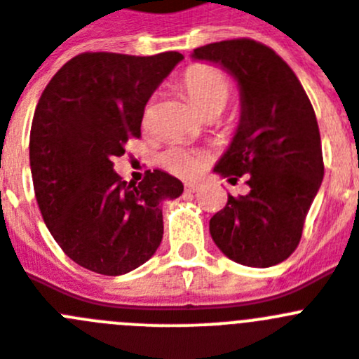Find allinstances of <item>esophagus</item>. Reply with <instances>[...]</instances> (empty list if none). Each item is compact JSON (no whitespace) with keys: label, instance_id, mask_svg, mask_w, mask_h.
<instances>
[{"label":"esophagus","instance_id":"1","mask_svg":"<svg viewBox=\"0 0 359 359\" xmlns=\"http://www.w3.org/2000/svg\"><path fill=\"white\" fill-rule=\"evenodd\" d=\"M200 187H202V186H200L198 182H186V191H187V193L198 191Z\"/></svg>","mask_w":359,"mask_h":359}]
</instances>
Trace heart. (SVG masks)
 I'll return each mask as SVG.
<instances>
[{
	"instance_id": "obj_1",
	"label": "heart",
	"mask_w": 359,
	"mask_h": 359,
	"mask_svg": "<svg viewBox=\"0 0 359 359\" xmlns=\"http://www.w3.org/2000/svg\"><path fill=\"white\" fill-rule=\"evenodd\" d=\"M180 86L189 102L202 114H209V112L219 114L231 98V82L224 71H219L215 66H208V64H195L187 67ZM164 164L179 175L195 177L205 170L208 156L191 148L175 147L164 154Z\"/></svg>"
}]
</instances>
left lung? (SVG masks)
<instances>
[{
  "instance_id": "obj_1",
  "label": "left lung",
  "mask_w": 359,
  "mask_h": 359,
  "mask_svg": "<svg viewBox=\"0 0 359 359\" xmlns=\"http://www.w3.org/2000/svg\"><path fill=\"white\" fill-rule=\"evenodd\" d=\"M195 60L218 64L240 87L241 114L215 173L250 191L209 222L216 247L245 266L266 268L288 259L324 179L315 111L292 67L272 48L252 39L200 46Z\"/></svg>"
}]
</instances>
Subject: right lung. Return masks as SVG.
<instances>
[{
    "label": "right lung",
    "instance_id": "1",
    "mask_svg": "<svg viewBox=\"0 0 359 359\" xmlns=\"http://www.w3.org/2000/svg\"><path fill=\"white\" fill-rule=\"evenodd\" d=\"M184 57L179 51L80 53L64 64L35 109L30 168L35 198L64 254L102 276L147 263L163 240V203L182 195L179 179L148 170L137 186L114 172L144 107Z\"/></svg>",
    "mask_w": 359,
    "mask_h": 359
}]
</instances>
